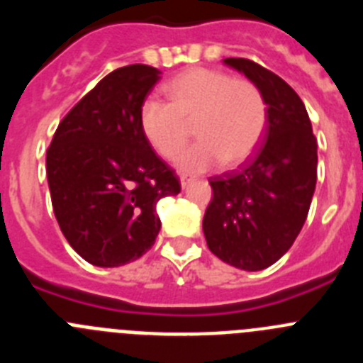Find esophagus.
I'll use <instances>...</instances> for the list:
<instances>
[{"instance_id":"34e87169","label":"esophagus","mask_w":363,"mask_h":363,"mask_svg":"<svg viewBox=\"0 0 363 363\" xmlns=\"http://www.w3.org/2000/svg\"><path fill=\"white\" fill-rule=\"evenodd\" d=\"M191 182H192V178H191V176H185V174H182V176H179V184H182V187H189V184H191Z\"/></svg>"}]
</instances>
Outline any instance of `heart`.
Returning a JSON list of instances; mask_svg holds the SVG:
<instances>
[{"instance_id":"1","label":"heart","mask_w":363,"mask_h":363,"mask_svg":"<svg viewBox=\"0 0 363 363\" xmlns=\"http://www.w3.org/2000/svg\"><path fill=\"white\" fill-rule=\"evenodd\" d=\"M165 94L169 101H143L140 125L152 149L172 160L189 142L192 123L198 142L178 158L184 171H207L218 162L238 165L264 136L267 104L251 79L192 67L167 83Z\"/></svg>"}]
</instances>
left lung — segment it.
<instances>
[{
    "instance_id": "obj_1",
    "label": "left lung",
    "mask_w": 363,
    "mask_h": 363,
    "mask_svg": "<svg viewBox=\"0 0 363 363\" xmlns=\"http://www.w3.org/2000/svg\"><path fill=\"white\" fill-rule=\"evenodd\" d=\"M223 63L258 85L267 125L255 154L209 179L213 200L203 234L211 252L243 271H262L289 251L316 187V138L300 96L280 76L245 57Z\"/></svg>"
}]
</instances>
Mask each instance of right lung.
I'll list each match as a JSON object with an SVG mask.
<instances>
[{
	"mask_svg": "<svg viewBox=\"0 0 363 363\" xmlns=\"http://www.w3.org/2000/svg\"><path fill=\"white\" fill-rule=\"evenodd\" d=\"M160 74L142 63L112 70L60 121L47 149L60 229L98 267H120L145 255L162 227L156 203L182 191L140 125V107Z\"/></svg>",
	"mask_w": 363,
	"mask_h": 363,
	"instance_id": "1",
	"label": "right lung"
}]
</instances>
